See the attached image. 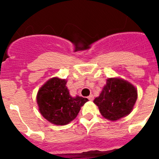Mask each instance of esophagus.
Listing matches in <instances>:
<instances>
[{
    "label": "esophagus",
    "mask_w": 159,
    "mask_h": 159,
    "mask_svg": "<svg viewBox=\"0 0 159 159\" xmlns=\"http://www.w3.org/2000/svg\"><path fill=\"white\" fill-rule=\"evenodd\" d=\"M88 98H89L90 101H93L94 100V96H93L92 94H91V95H89V97H88Z\"/></svg>",
    "instance_id": "obj_1"
}]
</instances>
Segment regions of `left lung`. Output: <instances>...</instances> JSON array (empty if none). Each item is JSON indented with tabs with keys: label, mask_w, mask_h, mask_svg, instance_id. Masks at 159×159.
<instances>
[{
	"label": "left lung",
	"mask_w": 159,
	"mask_h": 159,
	"mask_svg": "<svg viewBox=\"0 0 159 159\" xmlns=\"http://www.w3.org/2000/svg\"><path fill=\"white\" fill-rule=\"evenodd\" d=\"M137 98V89L132 84L122 78H109L94 103L104 118L117 121L131 113Z\"/></svg>",
	"instance_id": "8db88e82"
}]
</instances>
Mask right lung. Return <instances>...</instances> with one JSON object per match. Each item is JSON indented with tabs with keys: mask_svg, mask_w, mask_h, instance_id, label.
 <instances>
[{
	"mask_svg": "<svg viewBox=\"0 0 159 159\" xmlns=\"http://www.w3.org/2000/svg\"><path fill=\"white\" fill-rule=\"evenodd\" d=\"M66 84L67 80L54 77L46 81L37 94L40 113L56 125H65L73 121L89 101L78 95H70Z\"/></svg>",
	"mask_w": 159,
	"mask_h": 159,
	"instance_id": "add662e5",
	"label": "right lung"
}]
</instances>
